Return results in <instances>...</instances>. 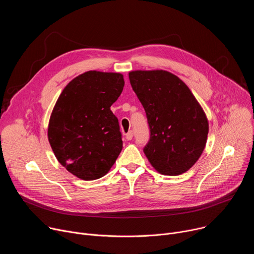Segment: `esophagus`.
<instances>
[{
  "label": "esophagus",
  "instance_id": "34e87169",
  "mask_svg": "<svg viewBox=\"0 0 254 254\" xmlns=\"http://www.w3.org/2000/svg\"><path fill=\"white\" fill-rule=\"evenodd\" d=\"M132 135H133L132 131H131V130H129L127 133H126V138H127V140H130V139L132 138Z\"/></svg>",
  "mask_w": 254,
  "mask_h": 254
}]
</instances>
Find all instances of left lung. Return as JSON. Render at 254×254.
I'll use <instances>...</instances> for the list:
<instances>
[{
    "label": "left lung",
    "instance_id": "left-lung-1",
    "mask_svg": "<svg viewBox=\"0 0 254 254\" xmlns=\"http://www.w3.org/2000/svg\"><path fill=\"white\" fill-rule=\"evenodd\" d=\"M130 85L147 114L151 137L143 153L156 171L176 176L201 157L208 119L190 88L166 70H134Z\"/></svg>",
    "mask_w": 254,
    "mask_h": 254
}]
</instances>
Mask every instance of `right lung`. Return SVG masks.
Segmentation results:
<instances>
[{
  "instance_id": "1",
  "label": "right lung",
  "mask_w": 254,
  "mask_h": 254,
  "mask_svg": "<svg viewBox=\"0 0 254 254\" xmlns=\"http://www.w3.org/2000/svg\"><path fill=\"white\" fill-rule=\"evenodd\" d=\"M124 86L121 73L90 70L72 79L53 107L49 143L57 161L81 180L106 175L122 152L119 121L111 106Z\"/></svg>"
}]
</instances>
